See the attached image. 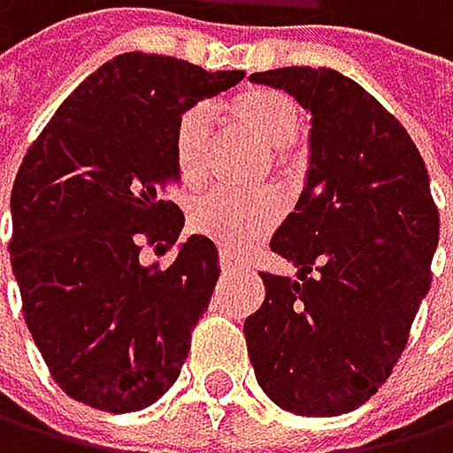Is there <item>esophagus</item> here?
Instances as JSON below:
<instances>
[{
  "mask_svg": "<svg viewBox=\"0 0 453 453\" xmlns=\"http://www.w3.org/2000/svg\"><path fill=\"white\" fill-rule=\"evenodd\" d=\"M219 267H222V273H234V270H239V265L234 261V256L231 253H219Z\"/></svg>",
  "mask_w": 453,
  "mask_h": 453,
  "instance_id": "34e87169",
  "label": "esophagus"
}]
</instances>
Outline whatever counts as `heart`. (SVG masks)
I'll use <instances>...</instances> for the list:
<instances>
[{"instance_id": "heart-1", "label": "heart", "mask_w": 453, "mask_h": 453, "mask_svg": "<svg viewBox=\"0 0 453 453\" xmlns=\"http://www.w3.org/2000/svg\"><path fill=\"white\" fill-rule=\"evenodd\" d=\"M225 113L236 127L275 150L278 169L287 166V147H292L301 133V111L292 96L275 88H248L228 99ZM208 142H211L208 111L203 105L183 111L175 122V135H172V156H175L183 186L188 188L205 180ZM278 219H281V200L273 192L234 195L214 188L192 205V228L228 253L245 250L261 236H267Z\"/></svg>"}]
</instances>
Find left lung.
Masks as SVG:
<instances>
[{"instance_id": "left-lung-1", "label": "left lung", "mask_w": 453, "mask_h": 453, "mask_svg": "<svg viewBox=\"0 0 453 453\" xmlns=\"http://www.w3.org/2000/svg\"><path fill=\"white\" fill-rule=\"evenodd\" d=\"M250 80L292 94L311 130L303 192L270 242L297 278L261 273L248 354L281 410L345 415L393 373L429 292L440 239L429 172L403 125L350 77L287 66Z\"/></svg>"}]
</instances>
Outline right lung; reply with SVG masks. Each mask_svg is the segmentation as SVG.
I'll list each match as a JSON object with an SVG mask.
<instances>
[{
  "label": "right lung",
  "instance_id": "right-lung-1",
  "mask_svg": "<svg viewBox=\"0 0 453 453\" xmlns=\"http://www.w3.org/2000/svg\"><path fill=\"white\" fill-rule=\"evenodd\" d=\"M245 72L125 52L74 88L27 150L11 192V265L33 340L60 390L105 412L156 403L188 357L219 278L211 239L188 236L169 267L142 242L175 245L166 195L178 116Z\"/></svg>",
  "mask_w": 453,
  "mask_h": 453
}]
</instances>
